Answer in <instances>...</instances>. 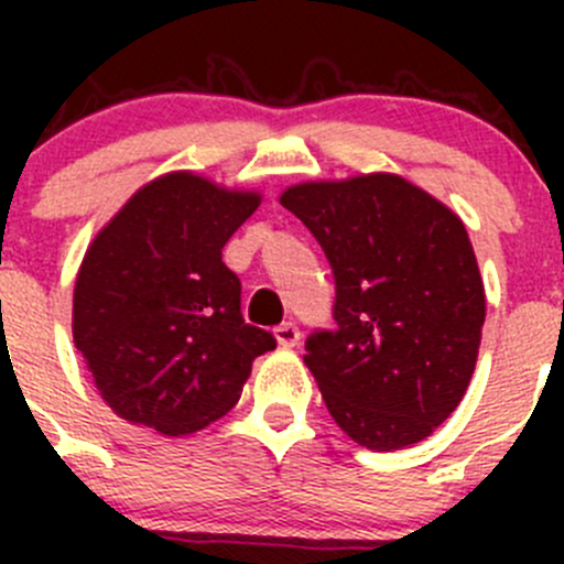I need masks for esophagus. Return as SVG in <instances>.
Segmentation results:
<instances>
[{
	"label": "esophagus",
	"instance_id": "obj_1",
	"mask_svg": "<svg viewBox=\"0 0 564 564\" xmlns=\"http://www.w3.org/2000/svg\"><path fill=\"white\" fill-rule=\"evenodd\" d=\"M275 338L283 349H292L300 344V327L294 322H283L275 327Z\"/></svg>",
	"mask_w": 564,
	"mask_h": 564
}]
</instances>
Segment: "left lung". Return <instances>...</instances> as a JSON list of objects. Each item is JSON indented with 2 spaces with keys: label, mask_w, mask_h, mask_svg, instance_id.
<instances>
[{
  "label": "left lung",
  "mask_w": 564,
  "mask_h": 564,
  "mask_svg": "<svg viewBox=\"0 0 564 564\" xmlns=\"http://www.w3.org/2000/svg\"><path fill=\"white\" fill-rule=\"evenodd\" d=\"M281 204L333 267L335 329L303 357L333 420L368 451L425 440L464 398L486 322L464 224L392 174L294 185Z\"/></svg>",
  "instance_id": "obj_1"
}]
</instances>
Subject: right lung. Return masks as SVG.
<instances>
[{"label": "right lung", "instance_id": "obj_1", "mask_svg": "<svg viewBox=\"0 0 564 564\" xmlns=\"http://www.w3.org/2000/svg\"><path fill=\"white\" fill-rule=\"evenodd\" d=\"M259 207L187 172L141 187L95 237L76 278L73 340L119 417L185 436L224 417L275 335L242 318L220 259Z\"/></svg>", "mask_w": 564, "mask_h": 564}]
</instances>
